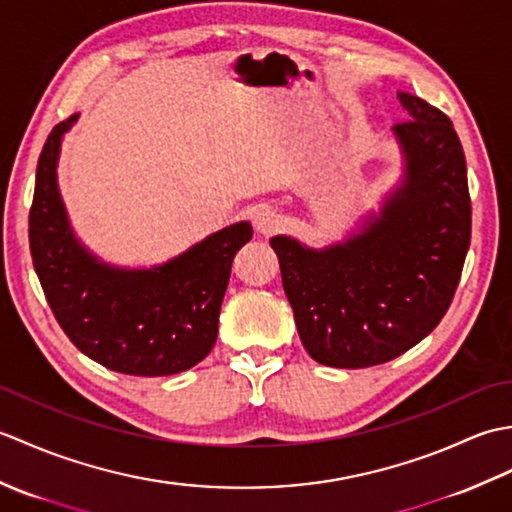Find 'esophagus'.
Wrapping results in <instances>:
<instances>
[{
  "label": "esophagus",
  "instance_id": "1",
  "mask_svg": "<svg viewBox=\"0 0 512 512\" xmlns=\"http://www.w3.org/2000/svg\"><path fill=\"white\" fill-rule=\"evenodd\" d=\"M253 226L259 235L268 237V235L279 231L281 217L273 209H270V206H259V209L253 213Z\"/></svg>",
  "mask_w": 512,
  "mask_h": 512
}]
</instances>
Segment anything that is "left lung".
<instances>
[{
    "instance_id": "obj_1",
    "label": "left lung",
    "mask_w": 512,
    "mask_h": 512,
    "mask_svg": "<svg viewBox=\"0 0 512 512\" xmlns=\"http://www.w3.org/2000/svg\"><path fill=\"white\" fill-rule=\"evenodd\" d=\"M409 121L391 127L402 176L378 215L343 242L310 248L275 235L299 339L314 361L358 369L405 354L447 314L471 244L466 160L453 123L398 92Z\"/></svg>"
}]
</instances>
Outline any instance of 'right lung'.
I'll return each mask as SVG.
<instances>
[{
  "mask_svg": "<svg viewBox=\"0 0 512 512\" xmlns=\"http://www.w3.org/2000/svg\"><path fill=\"white\" fill-rule=\"evenodd\" d=\"M76 118L52 129L37 165L28 237L41 288L92 361L129 376L180 374L213 350L233 257L253 226L235 222L160 266L103 262L76 237L59 193L61 140Z\"/></svg>",
  "mask_w": 512,
  "mask_h": 512,
  "instance_id": "1",
  "label": "right lung"
}]
</instances>
